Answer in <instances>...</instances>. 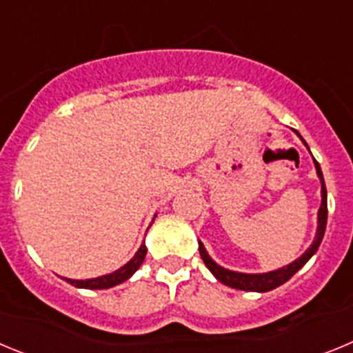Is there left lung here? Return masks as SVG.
I'll return each mask as SVG.
<instances>
[{
	"mask_svg": "<svg viewBox=\"0 0 353 353\" xmlns=\"http://www.w3.org/2000/svg\"><path fill=\"white\" fill-rule=\"evenodd\" d=\"M295 134H297L299 138L302 139V136L297 132V130H295ZM302 143L305 145L304 139H302ZM307 150H310V146H307ZM314 168H316V174H318V179H320V183H322V203H320V208H318V226H316V235H314L313 244L305 249V252H302L297 260L292 261V263H288V265H285V267H281V269L270 270V272H261V274H245V272H235V270L224 269V267H221L219 263H215V261L210 258V254L207 252V249H205V245L201 244V242H198L199 254H201L205 265H207L208 270L214 274L217 281H221L223 285L230 286V288L244 290V292H260V293L270 292V290L277 288V286H281L283 283L288 281L293 274L297 272V270H301L302 267H304V265L310 261V258L313 256L314 252L318 251V248H320V244H322L323 233H325V226H327L325 182H323L322 170H320V164H318L316 161H314Z\"/></svg>",
	"mask_w": 353,
	"mask_h": 353,
	"instance_id": "obj_1",
	"label": "left lung"
}]
</instances>
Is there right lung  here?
<instances>
[{"label": "right lung", "instance_id": "add662e5", "mask_svg": "<svg viewBox=\"0 0 353 353\" xmlns=\"http://www.w3.org/2000/svg\"><path fill=\"white\" fill-rule=\"evenodd\" d=\"M152 223H154V221H152ZM145 256H146V245L145 242H143V244L139 245L138 251H136V254H134V256L130 258L123 267L114 270V272L105 274V276H101V277H93V279H68V277H65V279H67V283H70L72 286H76V288H86V290L113 288V286L121 285L123 281H127V279H129V277L132 276L139 267H141Z\"/></svg>", "mask_w": 353, "mask_h": 353}]
</instances>
